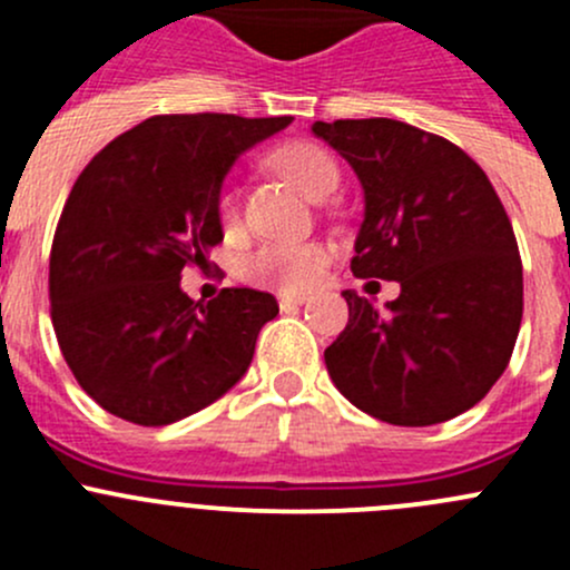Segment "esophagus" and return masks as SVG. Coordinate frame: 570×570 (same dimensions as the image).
Wrapping results in <instances>:
<instances>
[{"instance_id": "34e87169", "label": "esophagus", "mask_w": 570, "mask_h": 570, "mask_svg": "<svg viewBox=\"0 0 570 570\" xmlns=\"http://www.w3.org/2000/svg\"><path fill=\"white\" fill-rule=\"evenodd\" d=\"M306 301H308L306 292H281V295H278L281 308H286V306H303V303H306Z\"/></svg>"}]
</instances>
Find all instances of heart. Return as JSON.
Instances as JSON below:
<instances>
[{
	"mask_svg": "<svg viewBox=\"0 0 570 570\" xmlns=\"http://www.w3.org/2000/svg\"><path fill=\"white\" fill-rule=\"evenodd\" d=\"M269 163L292 187L301 189L312 200L327 198L338 184V168L333 157L312 142H286L269 157ZM220 212L226 220H234L237 215L234 193L223 195ZM322 264H325V253L317 245H264L243 264V275L256 284L295 292L306 289L320 278Z\"/></svg>",
	"mask_w": 570,
	"mask_h": 570,
	"instance_id": "obj_1",
	"label": "heart"
}]
</instances>
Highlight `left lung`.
<instances>
[{
  "label": "left lung",
  "instance_id": "left-lung-1",
  "mask_svg": "<svg viewBox=\"0 0 570 570\" xmlns=\"http://www.w3.org/2000/svg\"><path fill=\"white\" fill-rule=\"evenodd\" d=\"M364 189L350 269L400 284L383 312L353 289L325 350L333 386L370 416L428 428L474 407L502 377L524 275L497 189L455 142L394 118L317 120Z\"/></svg>",
  "mask_w": 570,
  "mask_h": 570
}]
</instances>
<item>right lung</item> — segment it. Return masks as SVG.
Returning <instances> with one entry per match:
<instances>
[{
  "mask_svg": "<svg viewBox=\"0 0 570 570\" xmlns=\"http://www.w3.org/2000/svg\"><path fill=\"white\" fill-rule=\"evenodd\" d=\"M289 124L154 115L79 174L51 245V322L79 386L112 416L163 428L248 372L275 297L223 289L195 303L181 269L223 243L220 193L239 154Z\"/></svg>",
  "mask_w": 570,
  "mask_h": 570,
  "instance_id": "1",
  "label": "right lung"
}]
</instances>
